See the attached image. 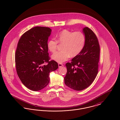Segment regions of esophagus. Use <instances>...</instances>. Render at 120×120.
Returning <instances> with one entry per match:
<instances>
[{
    "instance_id": "1",
    "label": "esophagus",
    "mask_w": 120,
    "mask_h": 120,
    "mask_svg": "<svg viewBox=\"0 0 120 120\" xmlns=\"http://www.w3.org/2000/svg\"><path fill=\"white\" fill-rule=\"evenodd\" d=\"M58 67H59V68L62 67V66H63L62 63H58Z\"/></svg>"
}]
</instances>
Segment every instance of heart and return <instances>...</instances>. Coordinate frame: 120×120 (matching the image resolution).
Returning a JSON list of instances; mask_svg holds the SVG:
<instances>
[{"mask_svg": "<svg viewBox=\"0 0 120 120\" xmlns=\"http://www.w3.org/2000/svg\"><path fill=\"white\" fill-rule=\"evenodd\" d=\"M57 40L51 39L47 43L49 51L54 52L57 49L58 43L63 44V51L56 52L52 56V58L58 63L66 61L70 57L77 56L83 50L86 43V36L82 32H72L64 30L56 36Z\"/></svg>", "mask_w": 120, "mask_h": 120, "instance_id": "b5f03b06", "label": "heart"}]
</instances>
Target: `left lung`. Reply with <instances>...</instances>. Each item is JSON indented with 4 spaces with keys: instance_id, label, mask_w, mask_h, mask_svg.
<instances>
[{
    "instance_id": "8db88e82",
    "label": "left lung",
    "mask_w": 120,
    "mask_h": 120,
    "mask_svg": "<svg viewBox=\"0 0 120 120\" xmlns=\"http://www.w3.org/2000/svg\"><path fill=\"white\" fill-rule=\"evenodd\" d=\"M86 36L85 46L80 53L66 63L67 72L65 85L77 91L90 86L97 76L99 60L100 47L97 36L90 29L83 30Z\"/></svg>"
}]
</instances>
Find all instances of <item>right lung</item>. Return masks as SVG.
<instances>
[{
    "instance_id": "1",
    "label": "right lung",
    "mask_w": 120,
    "mask_h": 120,
    "mask_svg": "<svg viewBox=\"0 0 120 120\" xmlns=\"http://www.w3.org/2000/svg\"><path fill=\"white\" fill-rule=\"evenodd\" d=\"M51 32L49 27L36 26L24 33L18 42L15 53L17 75L23 85L33 91L47 86L49 73L58 67L56 62L49 61L47 43Z\"/></svg>"
}]
</instances>
